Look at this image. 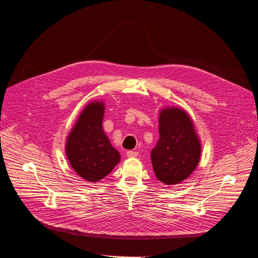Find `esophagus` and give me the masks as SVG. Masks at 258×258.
Wrapping results in <instances>:
<instances>
[{
  "label": "esophagus",
  "instance_id": "1",
  "mask_svg": "<svg viewBox=\"0 0 258 258\" xmlns=\"http://www.w3.org/2000/svg\"><path fill=\"white\" fill-rule=\"evenodd\" d=\"M139 155V153L138 152H135V151H127L126 152V156L128 157V158H135V157H137Z\"/></svg>",
  "mask_w": 258,
  "mask_h": 258
}]
</instances>
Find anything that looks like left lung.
I'll return each instance as SVG.
<instances>
[{
    "label": "left lung",
    "instance_id": "obj_1",
    "mask_svg": "<svg viewBox=\"0 0 258 258\" xmlns=\"http://www.w3.org/2000/svg\"><path fill=\"white\" fill-rule=\"evenodd\" d=\"M159 140L151 152L159 181L175 185L191 175L202 155V143L189 114L181 107H164L159 112Z\"/></svg>",
    "mask_w": 258,
    "mask_h": 258
}]
</instances>
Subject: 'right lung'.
Instances as JSON below:
<instances>
[{
  "label": "right lung",
  "mask_w": 258,
  "mask_h": 258,
  "mask_svg": "<svg viewBox=\"0 0 258 258\" xmlns=\"http://www.w3.org/2000/svg\"><path fill=\"white\" fill-rule=\"evenodd\" d=\"M105 103L89 102L79 114L66 140V156L75 172L88 182H98L120 161L102 127Z\"/></svg>",
  "instance_id": "add662e5"
}]
</instances>
